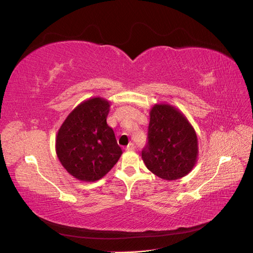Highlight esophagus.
Wrapping results in <instances>:
<instances>
[{
	"label": "esophagus",
	"mask_w": 253,
	"mask_h": 253,
	"mask_svg": "<svg viewBox=\"0 0 253 253\" xmlns=\"http://www.w3.org/2000/svg\"><path fill=\"white\" fill-rule=\"evenodd\" d=\"M126 151H134V150H135V144H134L133 142L128 143L127 147L126 148Z\"/></svg>",
	"instance_id": "1"
}]
</instances>
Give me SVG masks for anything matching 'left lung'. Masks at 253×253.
Here are the masks:
<instances>
[{
	"instance_id": "left-lung-1",
	"label": "left lung",
	"mask_w": 253,
	"mask_h": 253,
	"mask_svg": "<svg viewBox=\"0 0 253 253\" xmlns=\"http://www.w3.org/2000/svg\"><path fill=\"white\" fill-rule=\"evenodd\" d=\"M197 155V136L185 115L170 104L153 106L148 142L141 152L148 169L160 178L175 180L192 171Z\"/></svg>"
}]
</instances>
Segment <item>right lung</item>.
<instances>
[{"label":"right lung","instance_id":"1","mask_svg":"<svg viewBox=\"0 0 253 253\" xmlns=\"http://www.w3.org/2000/svg\"><path fill=\"white\" fill-rule=\"evenodd\" d=\"M109 112L108 100L90 98L74 109L59 128L57 156L75 178L88 182L100 179L120 158L122 150L106 124Z\"/></svg>","mask_w":253,"mask_h":253}]
</instances>
